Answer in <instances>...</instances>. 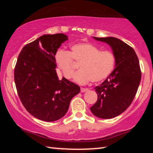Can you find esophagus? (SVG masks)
<instances>
[{
  "label": "esophagus",
  "mask_w": 153,
  "mask_h": 153,
  "mask_svg": "<svg viewBox=\"0 0 153 153\" xmlns=\"http://www.w3.org/2000/svg\"><path fill=\"white\" fill-rule=\"evenodd\" d=\"M80 90H81V92H87L88 90V88H81V89H80Z\"/></svg>",
  "instance_id": "esophagus-1"
}]
</instances>
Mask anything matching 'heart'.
Masks as SVG:
<instances>
[{"label":"heart","mask_w":153,"mask_h":153,"mask_svg":"<svg viewBox=\"0 0 153 153\" xmlns=\"http://www.w3.org/2000/svg\"><path fill=\"white\" fill-rule=\"evenodd\" d=\"M72 59L79 64L80 69L74 75V80L82 85L104 80L113 71L115 64V56L111 51H100L90 43L76 44L71 46L70 53L59 50L55 56L56 66L66 79L73 76L75 67Z\"/></svg>","instance_id":"heart-1"}]
</instances>
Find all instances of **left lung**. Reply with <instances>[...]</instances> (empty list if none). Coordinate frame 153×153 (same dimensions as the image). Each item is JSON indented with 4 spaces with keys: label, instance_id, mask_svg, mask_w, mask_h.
<instances>
[{
    "label": "left lung",
    "instance_id": "1",
    "mask_svg": "<svg viewBox=\"0 0 153 153\" xmlns=\"http://www.w3.org/2000/svg\"><path fill=\"white\" fill-rule=\"evenodd\" d=\"M93 38L111 46L115 67L100 86L95 87L98 100L90 111L97 117L111 119L125 111L135 97L141 80L139 60L134 49L118 38Z\"/></svg>",
    "mask_w": 153,
    "mask_h": 153
}]
</instances>
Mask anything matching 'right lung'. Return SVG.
Wrapping results in <instances>:
<instances>
[{"mask_svg":"<svg viewBox=\"0 0 153 153\" xmlns=\"http://www.w3.org/2000/svg\"><path fill=\"white\" fill-rule=\"evenodd\" d=\"M68 37L63 33L46 34L22 48L15 67L14 78L23 105L33 117L48 121L65 115L79 86L56 74L55 56Z\"/></svg>","mask_w":153,"mask_h":153,"instance_id":"right-lung-1","label":"right lung"}]
</instances>
